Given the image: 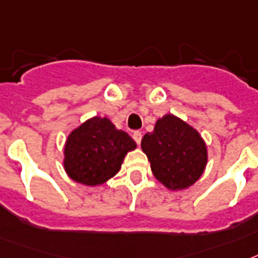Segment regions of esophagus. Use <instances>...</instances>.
<instances>
[{
    "label": "esophagus",
    "instance_id": "1",
    "mask_svg": "<svg viewBox=\"0 0 258 258\" xmlns=\"http://www.w3.org/2000/svg\"><path fill=\"white\" fill-rule=\"evenodd\" d=\"M133 140L136 142H137L138 145L141 144V140H142V133H141V132H140V131L134 132V133H133Z\"/></svg>",
    "mask_w": 258,
    "mask_h": 258
}]
</instances>
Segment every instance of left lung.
<instances>
[{
	"instance_id": "1",
	"label": "left lung",
	"mask_w": 258,
	"mask_h": 258,
	"mask_svg": "<svg viewBox=\"0 0 258 258\" xmlns=\"http://www.w3.org/2000/svg\"><path fill=\"white\" fill-rule=\"evenodd\" d=\"M154 176L170 190H183L197 182L207 163V149L195 129L178 117L166 114L154 131L142 138Z\"/></svg>"
}]
</instances>
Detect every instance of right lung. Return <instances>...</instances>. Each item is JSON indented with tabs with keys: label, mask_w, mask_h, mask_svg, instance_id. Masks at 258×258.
<instances>
[{
	"label": "right lung",
	"mask_w": 258,
	"mask_h": 258,
	"mask_svg": "<svg viewBox=\"0 0 258 258\" xmlns=\"http://www.w3.org/2000/svg\"><path fill=\"white\" fill-rule=\"evenodd\" d=\"M136 146L133 138L116 129L108 118L93 117L68 136L64 169L75 182L103 184L116 175L125 154Z\"/></svg>",
	"instance_id": "obj_1"
}]
</instances>
